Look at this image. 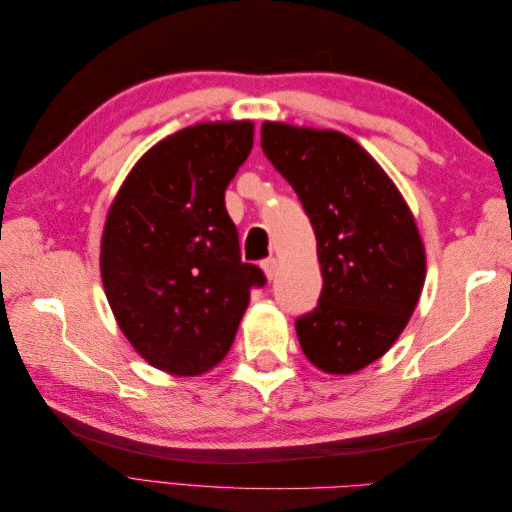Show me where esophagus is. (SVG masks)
<instances>
[{"label":"esophagus","mask_w":512,"mask_h":512,"mask_svg":"<svg viewBox=\"0 0 512 512\" xmlns=\"http://www.w3.org/2000/svg\"><path fill=\"white\" fill-rule=\"evenodd\" d=\"M260 267H262V271H265V275L269 277V280H273L275 273H277V258H267V260H262V262H260Z\"/></svg>","instance_id":"1"}]
</instances>
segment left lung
<instances>
[{
	"label": "left lung",
	"instance_id": "1",
	"mask_svg": "<svg viewBox=\"0 0 512 512\" xmlns=\"http://www.w3.org/2000/svg\"><path fill=\"white\" fill-rule=\"evenodd\" d=\"M260 145L316 232L322 292L294 322L299 344L318 369L352 374L406 329L425 284L421 235L393 181L350 136L265 121Z\"/></svg>",
	"mask_w": 512,
	"mask_h": 512
}]
</instances>
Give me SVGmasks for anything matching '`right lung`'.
Masks as SVG:
<instances>
[{
	"label": "right lung",
	"instance_id": "add662e5",
	"mask_svg": "<svg viewBox=\"0 0 512 512\" xmlns=\"http://www.w3.org/2000/svg\"><path fill=\"white\" fill-rule=\"evenodd\" d=\"M254 145L252 121L196 123L130 170L108 211L100 271L119 329L143 359L196 376L228 354L252 288L224 192Z\"/></svg>",
	"mask_w": 512,
	"mask_h": 512
}]
</instances>
